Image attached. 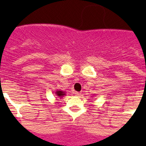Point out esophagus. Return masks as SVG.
Here are the masks:
<instances>
[{"label": "esophagus", "mask_w": 146, "mask_h": 146, "mask_svg": "<svg viewBox=\"0 0 146 146\" xmlns=\"http://www.w3.org/2000/svg\"><path fill=\"white\" fill-rule=\"evenodd\" d=\"M74 94H75L76 96H78V97H79V96L80 95V94H81V93H79V92H76L75 93H74Z\"/></svg>", "instance_id": "34e87169"}]
</instances>
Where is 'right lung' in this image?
<instances>
[{"label":"right lung","mask_w":146,"mask_h":146,"mask_svg":"<svg viewBox=\"0 0 146 146\" xmlns=\"http://www.w3.org/2000/svg\"><path fill=\"white\" fill-rule=\"evenodd\" d=\"M54 94H56V96L58 98H62L64 96H65L66 93L64 92H63L61 90H57L56 92H54Z\"/></svg>","instance_id":"1"}]
</instances>
